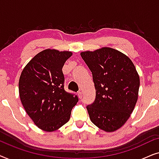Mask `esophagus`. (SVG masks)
Wrapping results in <instances>:
<instances>
[{
  "label": "esophagus",
  "instance_id": "1",
  "mask_svg": "<svg viewBox=\"0 0 159 159\" xmlns=\"http://www.w3.org/2000/svg\"><path fill=\"white\" fill-rule=\"evenodd\" d=\"M77 94H78V96H79L80 98H82V91L80 90L79 92L77 93Z\"/></svg>",
  "mask_w": 159,
  "mask_h": 159
}]
</instances>
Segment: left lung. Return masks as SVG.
Here are the masks:
<instances>
[{"label": "left lung", "instance_id": "8db88e82", "mask_svg": "<svg viewBox=\"0 0 159 159\" xmlns=\"http://www.w3.org/2000/svg\"><path fill=\"white\" fill-rule=\"evenodd\" d=\"M93 75L95 99L87 106L90 119L104 131L125 125L138 101L140 77L129 57L111 48L80 53Z\"/></svg>", "mask_w": 159, "mask_h": 159}]
</instances>
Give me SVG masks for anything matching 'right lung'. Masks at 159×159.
I'll list each match as a JSON object with an SVG mask.
<instances>
[{
    "label": "right lung",
    "instance_id": "1",
    "mask_svg": "<svg viewBox=\"0 0 159 159\" xmlns=\"http://www.w3.org/2000/svg\"><path fill=\"white\" fill-rule=\"evenodd\" d=\"M72 53L46 49L26 65L19 81L21 103L34 123L53 132L69 120L78 97L64 90L62 68Z\"/></svg>",
    "mask_w": 159,
    "mask_h": 159
}]
</instances>
